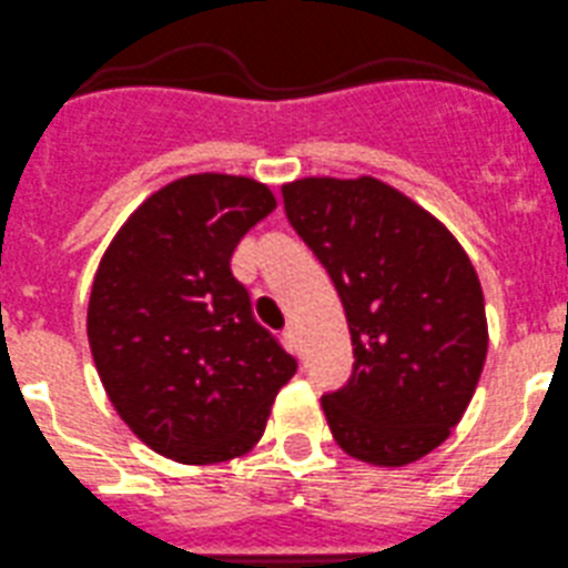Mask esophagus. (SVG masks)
Here are the masks:
<instances>
[{"label": "esophagus", "mask_w": 568, "mask_h": 568, "mask_svg": "<svg viewBox=\"0 0 568 568\" xmlns=\"http://www.w3.org/2000/svg\"><path fill=\"white\" fill-rule=\"evenodd\" d=\"M284 339H287L290 351H295V354H298V351H301V343H298V332H295V326H287V328H284Z\"/></svg>", "instance_id": "esophagus-1"}]
</instances>
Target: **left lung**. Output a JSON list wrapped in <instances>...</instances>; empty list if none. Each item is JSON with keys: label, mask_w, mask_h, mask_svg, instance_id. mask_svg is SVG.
<instances>
[{"label": "left lung", "mask_w": 568, "mask_h": 568, "mask_svg": "<svg viewBox=\"0 0 568 568\" xmlns=\"http://www.w3.org/2000/svg\"><path fill=\"white\" fill-rule=\"evenodd\" d=\"M281 194L290 225L332 275L354 345L348 382L321 398L334 440L376 466L429 455L466 413L488 351L466 251L374 178H304Z\"/></svg>", "instance_id": "8db88e82"}]
</instances>
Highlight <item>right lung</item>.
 <instances>
[{"instance_id": "1", "label": "right lung", "mask_w": 568, "mask_h": 568, "mask_svg": "<svg viewBox=\"0 0 568 568\" xmlns=\"http://www.w3.org/2000/svg\"><path fill=\"white\" fill-rule=\"evenodd\" d=\"M273 209L251 178L189 175L144 200L102 256L91 356L116 413L159 455L194 466L245 455L298 371L231 273L234 247Z\"/></svg>"}]
</instances>
